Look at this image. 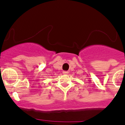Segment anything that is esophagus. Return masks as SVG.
Instances as JSON below:
<instances>
[{
	"instance_id": "34e87169",
	"label": "esophagus",
	"mask_w": 125,
	"mask_h": 125,
	"mask_svg": "<svg viewBox=\"0 0 125 125\" xmlns=\"http://www.w3.org/2000/svg\"><path fill=\"white\" fill-rule=\"evenodd\" d=\"M68 73H69L68 71H63V74H68Z\"/></svg>"
}]
</instances>
